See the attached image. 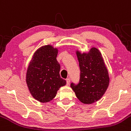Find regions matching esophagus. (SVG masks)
<instances>
[{"label": "esophagus", "instance_id": "obj_1", "mask_svg": "<svg viewBox=\"0 0 131 131\" xmlns=\"http://www.w3.org/2000/svg\"><path fill=\"white\" fill-rule=\"evenodd\" d=\"M70 78H67V85H68L70 84Z\"/></svg>", "mask_w": 131, "mask_h": 131}]
</instances>
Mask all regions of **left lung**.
<instances>
[{
    "instance_id": "1",
    "label": "left lung",
    "mask_w": 131,
    "mask_h": 131,
    "mask_svg": "<svg viewBox=\"0 0 131 131\" xmlns=\"http://www.w3.org/2000/svg\"><path fill=\"white\" fill-rule=\"evenodd\" d=\"M80 78L77 85L71 83V89L78 100L85 104H91L102 98L109 85L108 72L101 53L92 48L88 53L76 52Z\"/></svg>"
}]
</instances>
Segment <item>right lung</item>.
I'll return each instance as SVG.
<instances>
[{
	"label": "right lung",
	"instance_id": "obj_1",
	"mask_svg": "<svg viewBox=\"0 0 131 131\" xmlns=\"http://www.w3.org/2000/svg\"><path fill=\"white\" fill-rule=\"evenodd\" d=\"M57 48L51 45L36 51L26 73V83L36 100L46 103L53 100L61 86L67 83L60 75V64L56 60Z\"/></svg>",
	"mask_w": 131,
	"mask_h": 131
}]
</instances>
